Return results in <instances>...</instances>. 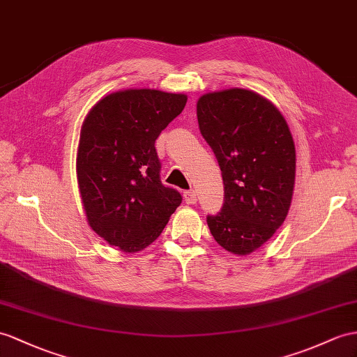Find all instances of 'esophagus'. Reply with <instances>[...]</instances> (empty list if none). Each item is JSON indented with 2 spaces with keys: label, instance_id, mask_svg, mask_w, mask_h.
I'll use <instances>...</instances> for the list:
<instances>
[{
  "label": "esophagus",
  "instance_id": "obj_1",
  "mask_svg": "<svg viewBox=\"0 0 357 357\" xmlns=\"http://www.w3.org/2000/svg\"><path fill=\"white\" fill-rule=\"evenodd\" d=\"M183 197H185V202L188 203V204H195L198 199H197V194L194 192V190H186V192L183 194Z\"/></svg>",
  "mask_w": 357,
  "mask_h": 357
}]
</instances>
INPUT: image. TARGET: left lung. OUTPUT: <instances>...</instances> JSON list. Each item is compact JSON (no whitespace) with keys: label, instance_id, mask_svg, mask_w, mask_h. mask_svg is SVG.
Returning a JSON list of instances; mask_svg holds the SVG:
<instances>
[{"label":"left lung","instance_id":"1","mask_svg":"<svg viewBox=\"0 0 357 357\" xmlns=\"http://www.w3.org/2000/svg\"><path fill=\"white\" fill-rule=\"evenodd\" d=\"M197 118L224 181L222 208L207 216V225L224 250L247 256L274 236L289 212L295 185L291 130L271 101L241 88L202 95Z\"/></svg>","mask_w":357,"mask_h":357}]
</instances>
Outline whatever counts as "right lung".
I'll return each mask as SVG.
<instances>
[{
    "label": "right lung",
    "instance_id": "1",
    "mask_svg": "<svg viewBox=\"0 0 357 357\" xmlns=\"http://www.w3.org/2000/svg\"><path fill=\"white\" fill-rule=\"evenodd\" d=\"M185 93L126 89L102 97L86 115L77 181L89 227L124 253L160 236L181 203L160 181L154 142L186 106Z\"/></svg>",
    "mask_w": 357,
    "mask_h": 357
}]
</instances>
